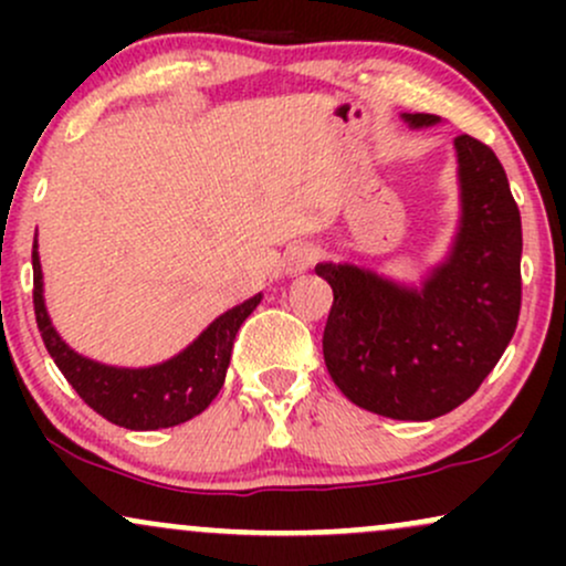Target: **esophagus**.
I'll return each instance as SVG.
<instances>
[{
    "label": "esophagus",
    "instance_id": "esophagus-1",
    "mask_svg": "<svg viewBox=\"0 0 566 566\" xmlns=\"http://www.w3.org/2000/svg\"><path fill=\"white\" fill-rule=\"evenodd\" d=\"M316 261H319V247L308 242H297L292 244L287 255H284V269H287V274L297 276V274H305V271H308Z\"/></svg>",
    "mask_w": 566,
    "mask_h": 566
}]
</instances>
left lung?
<instances>
[{
	"instance_id": "left-lung-1",
	"label": "left lung",
	"mask_w": 566,
	"mask_h": 566,
	"mask_svg": "<svg viewBox=\"0 0 566 566\" xmlns=\"http://www.w3.org/2000/svg\"><path fill=\"white\" fill-rule=\"evenodd\" d=\"M412 127L433 114H405ZM463 216L450 258L423 287H401L348 263H319L333 287L324 365L356 407L433 420L476 394L516 333L522 216L503 165L471 135L454 138Z\"/></svg>"
}]
</instances>
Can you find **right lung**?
Wrapping results in <instances>:
<instances>
[{"instance_id": "add662e5", "label": "right lung", "mask_w": 566, "mask_h": 566, "mask_svg": "<svg viewBox=\"0 0 566 566\" xmlns=\"http://www.w3.org/2000/svg\"><path fill=\"white\" fill-rule=\"evenodd\" d=\"M31 263H34L36 327L57 369L71 382V388L82 396L84 405L93 407L108 423L129 428V431H157V428L180 426L205 412L223 388L233 337L247 316L255 311V305L261 303V295H255L237 308L226 311L170 361L140 369L108 367L80 356L61 340V335L50 324L48 308H44L42 265H39L36 244L31 252Z\"/></svg>"}]
</instances>
